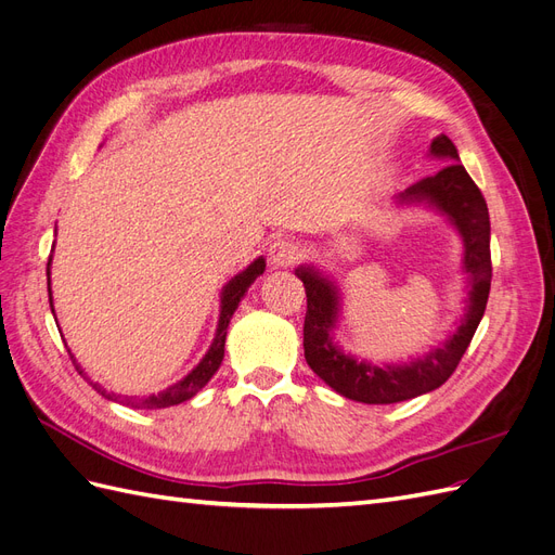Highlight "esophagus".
<instances>
[{"label":"esophagus","mask_w":555,"mask_h":555,"mask_svg":"<svg viewBox=\"0 0 555 555\" xmlns=\"http://www.w3.org/2000/svg\"><path fill=\"white\" fill-rule=\"evenodd\" d=\"M300 259V247L294 241H275L268 249V261L273 268H287Z\"/></svg>","instance_id":"obj_1"}]
</instances>
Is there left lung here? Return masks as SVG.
<instances>
[{
  "label": "left lung",
  "mask_w": 555,
  "mask_h": 555,
  "mask_svg": "<svg viewBox=\"0 0 555 555\" xmlns=\"http://www.w3.org/2000/svg\"><path fill=\"white\" fill-rule=\"evenodd\" d=\"M430 157L447 162L435 176L414 182L412 188L396 196L398 206H426L447 217L463 241V271L467 273L465 314L456 333L424 357L410 363L375 365L367 359H357L333 343V331L340 319V289L328 275L312 263L296 268V278L304 282L308 296V312L304 326L306 361L319 379H324L335 393L367 405H389L410 400L442 386L456 371L461 357L473 340L481 322L486 300L491 292V220L486 201L475 180L463 169L459 150L440 133L430 143Z\"/></svg>",
  "instance_id": "1"
}]
</instances>
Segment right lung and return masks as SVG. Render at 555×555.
Wrapping results in <instances>:
<instances>
[{"instance_id":"1","label":"right lung","mask_w":555,"mask_h":555,"mask_svg":"<svg viewBox=\"0 0 555 555\" xmlns=\"http://www.w3.org/2000/svg\"><path fill=\"white\" fill-rule=\"evenodd\" d=\"M50 261H53V255L48 259V298H50V310H53V294H50ZM266 271V259L259 257L251 261L245 271H241L238 275H233L222 289L220 296V322H217V331H215V338L210 343V349L206 351V357L198 361V365L190 375H184L180 382L171 384L169 389H164L159 393H153L147 398H139V400H131L127 405L131 408H141V410H159V408H171V405H180V402L194 398L204 386L210 382V377L217 373V367L222 365L224 359V340H227V328L233 312H236L241 298L245 296V292L249 289V284L255 282L261 273ZM72 354V351H69ZM74 359V357H72ZM76 363V359H74ZM76 371L82 375L80 365H76ZM102 396H106V391L96 389ZM111 398V396H106Z\"/></svg>"}]
</instances>
